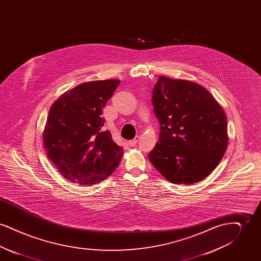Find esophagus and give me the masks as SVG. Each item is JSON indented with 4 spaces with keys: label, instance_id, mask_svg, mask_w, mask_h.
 Listing matches in <instances>:
<instances>
[{
    "label": "esophagus",
    "instance_id": "1",
    "mask_svg": "<svg viewBox=\"0 0 261 261\" xmlns=\"http://www.w3.org/2000/svg\"><path fill=\"white\" fill-rule=\"evenodd\" d=\"M139 140H140V137L136 136L133 140H131V141H129V144H130V146H132V147H134V146H136L137 143L139 142Z\"/></svg>",
    "mask_w": 261,
    "mask_h": 261
}]
</instances>
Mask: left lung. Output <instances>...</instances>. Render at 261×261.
Wrapping results in <instances>:
<instances>
[{
    "mask_svg": "<svg viewBox=\"0 0 261 261\" xmlns=\"http://www.w3.org/2000/svg\"><path fill=\"white\" fill-rule=\"evenodd\" d=\"M151 101L161 124L149 162L169 182L191 185L215 169L228 146L222 107L199 84L160 76Z\"/></svg>",
    "mask_w": 261,
    "mask_h": 261,
    "instance_id": "obj_1",
    "label": "left lung"
}]
</instances>
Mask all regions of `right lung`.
I'll list each match as a JSON object with an SVG mask.
<instances>
[{
	"label": "right lung",
	"instance_id": "1",
	"mask_svg": "<svg viewBox=\"0 0 261 261\" xmlns=\"http://www.w3.org/2000/svg\"><path fill=\"white\" fill-rule=\"evenodd\" d=\"M120 81L97 80L66 91L50 107L43 132L44 148L69 182L92 186L108 178L121 161L123 148L103 129L102 108Z\"/></svg>",
	"mask_w": 261,
	"mask_h": 261
}]
</instances>
